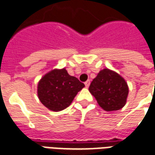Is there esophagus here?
Here are the masks:
<instances>
[{
	"instance_id": "obj_1",
	"label": "esophagus",
	"mask_w": 155,
	"mask_h": 155,
	"mask_svg": "<svg viewBox=\"0 0 155 155\" xmlns=\"http://www.w3.org/2000/svg\"><path fill=\"white\" fill-rule=\"evenodd\" d=\"M84 84H85L86 88H88V86H89V84H90V80H87V81H86V82L84 83Z\"/></svg>"
}]
</instances>
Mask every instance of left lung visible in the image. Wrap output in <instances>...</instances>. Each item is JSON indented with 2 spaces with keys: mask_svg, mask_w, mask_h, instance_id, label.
Wrapping results in <instances>:
<instances>
[{
  "mask_svg": "<svg viewBox=\"0 0 155 155\" xmlns=\"http://www.w3.org/2000/svg\"><path fill=\"white\" fill-rule=\"evenodd\" d=\"M89 92L97 103L106 111L118 110L126 104L128 87L119 74L109 69H104L93 79Z\"/></svg>",
  "mask_w": 155,
  "mask_h": 155,
  "instance_id": "left-lung-1",
  "label": "left lung"
}]
</instances>
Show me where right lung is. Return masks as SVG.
<instances>
[{
    "mask_svg": "<svg viewBox=\"0 0 155 155\" xmlns=\"http://www.w3.org/2000/svg\"><path fill=\"white\" fill-rule=\"evenodd\" d=\"M84 84L71 76L65 68L54 70L41 78L38 84V97L41 103L53 111H60L71 105Z\"/></svg>",
    "mask_w": 155,
    "mask_h": 155,
    "instance_id": "add662e5",
    "label": "right lung"
}]
</instances>
